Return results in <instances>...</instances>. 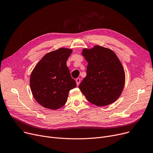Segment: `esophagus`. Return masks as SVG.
<instances>
[{"label":"esophagus","mask_w":153,"mask_h":153,"mask_svg":"<svg viewBox=\"0 0 153 153\" xmlns=\"http://www.w3.org/2000/svg\"><path fill=\"white\" fill-rule=\"evenodd\" d=\"M76 82L77 85L78 86V85L80 84V78H77V79H76Z\"/></svg>","instance_id":"esophagus-1"}]
</instances>
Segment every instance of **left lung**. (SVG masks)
<instances>
[{
  "mask_svg": "<svg viewBox=\"0 0 153 153\" xmlns=\"http://www.w3.org/2000/svg\"><path fill=\"white\" fill-rule=\"evenodd\" d=\"M82 55L88 62L87 76L79 86L90 103L105 106L114 103L125 85V72L113 50L99 45L84 48Z\"/></svg>",
  "mask_w": 153,
  "mask_h": 153,
  "instance_id": "1",
  "label": "left lung"
}]
</instances>
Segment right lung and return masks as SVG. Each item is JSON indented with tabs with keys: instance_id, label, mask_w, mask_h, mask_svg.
Instances as JSON below:
<instances>
[{
	"instance_id": "add662e5",
	"label": "right lung",
	"mask_w": 153,
	"mask_h": 153,
	"mask_svg": "<svg viewBox=\"0 0 153 153\" xmlns=\"http://www.w3.org/2000/svg\"><path fill=\"white\" fill-rule=\"evenodd\" d=\"M72 49L59 48L45 55L33 70L30 87L37 102L43 107L58 109L66 103L69 91L76 87L66 61Z\"/></svg>"
}]
</instances>
